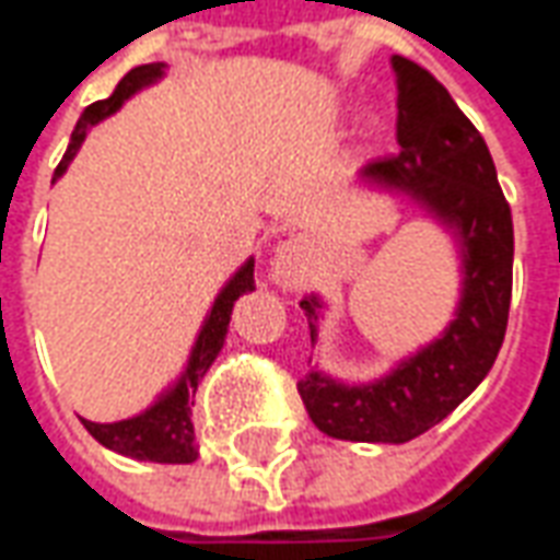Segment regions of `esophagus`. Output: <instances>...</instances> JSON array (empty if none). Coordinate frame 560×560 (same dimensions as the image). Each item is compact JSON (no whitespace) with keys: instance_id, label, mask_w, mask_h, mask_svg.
Wrapping results in <instances>:
<instances>
[{"instance_id":"esophagus-1","label":"esophagus","mask_w":560,"mask_h":560,"mask_svg":"<svg viewBox=\"0 0 560 560\" xmlns=\"http://www.w3.org/2000/svg\"><path fill=\"white\" fill-rule=\"evenodd\" d=\"M303 257H306V242L303 240H288L281 242L279 252H276V260H272V279L281 288H291L300 269H303Z\"/></svg>"}]
</instances>
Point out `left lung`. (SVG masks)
<instances>
[{
	"label": "left lung",
	"mask_w": 560,
	"mask_h": 560,
	"mask_svg": "<svg viewBox=\"0 0 560 560\" xmlns=\"http://www.w3.org/2000/svg\"><path fill=\"white\" fill-rule=\"evenodd\" d=\"M397 78L400 154L375 160L354 185L416 202L455 242L460 291L443 334L370 382H342L308 358L296 390L315 428L348 443H409L440 424L479 388L498 361L512 296V214L488 144L448 90L406 57ZM312 348L327 303L300 300Z\"/></svg>",
	"instance_id": "obj_1"
}]
</instances>
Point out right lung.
<instances>
[{
  "label": "right lung",
  "mask_w": 560,
  "mask_h": 560,
  "mask_svg": "<svg viewBox=\"0 0 560 560\" xmlns=\"http://www.w3.org/2000/svg\"><path fill=\"white\" fill-rule=\"evenodd\" d=\"M166 75V62H144V66H136L127 75L120 78V84L115 88V93L103 100V103H93L90 108H84V115L78 117L75 130H72V142L62 154L60 166L54 172V182L66 175L69 163L75 160L78 148L84 144L88 132L103 124L105 117H112L115 112H120V105L127 103L130 96H136L139 90L158 84L160 78ZM254 291V257H248L242 264L226 284L214 296L212 308L206 312L202 318V327H199L197 339L190 346V354H187L185 366L178 378L172 382L170 388L160 390V397L144 412L132 418H124V421H108V424H100V421H84V428L90 430V436L96 443H103L105 448H112L117 455L132 457V460H154V464H194L199 457L197 436H194V421H190V402H194V394H197V385L202 375L209 373V366L214 363V358L221 354L226 339V327H230V315H233V303L240 300L242 293Z\"/></svg>",
  "instance_id": "1"
}]
</instances>
